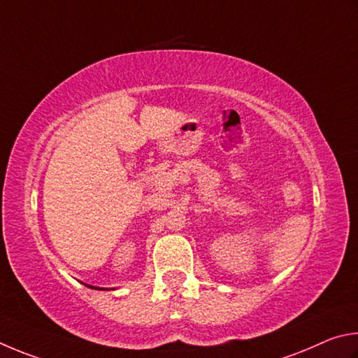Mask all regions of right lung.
Returning <instances> with one entry per match:
<instances>
[{
    "label": "right lung",
    "instance_id": "add662e5",
    "mask_svg": "<svg viewBox=\"0 0 358 358\" xmlns=\"http://www.w3.org/2000/svg\"><path fill=\"white\" fill-rule=\"evenodd\" d=\"M86 286H87V285H86ZM87 287H91V289H100V291L103 289V287H96V286H87Z\"/></svg>",
    "mask_w": 358,
    "mask_h": 358
}]
</instances>
